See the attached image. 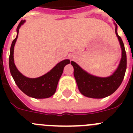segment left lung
Masks as SVG:
<instances>
[{
  "mask_svg": "<svg viewBox=\"0 0 133 133\" xmlns=\"http://www.w3.org/2000/svg\"><path fill=\"white\" fill-rule=\"evenodd\" d=\"M115 33L121 44L122 56L118 68L110 77H96L86 72L73 61L70 63L74 68V76L78 90L85 97L93 98L107 97L115 92L123 82L127 69V55L123 41L117 33V25Z\"/></svg>",
  "mask_w": 133,
  "mask_h": 133,
  "instance_id": "8db88e82",
  "label": "left lung"
}]
</instances>
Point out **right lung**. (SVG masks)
<instances>
[{"label": "right lung", "mask_w": 133, "mask_h": 133, "mask_svg": "<svg viewBox=\"0 0 133 133\" xmlns=\"http://www.w3.org/2000/svg\"><path fill=\"white\" fill-rule=\"evenodd\" d=\"M25 21H21L16 32V37L13 40L10 46L9 56V68L10 74L18 87L24 94L35 98H46L51 97L56 92L58 81L63 74V69L66 64L70 63L69 59L61 61L55 67L45 75L35 78L26 77L18 71L14 63V47L18 37L20 27L24 24Z\"/></svg>", "instance_id": "1"}]
</instances>
